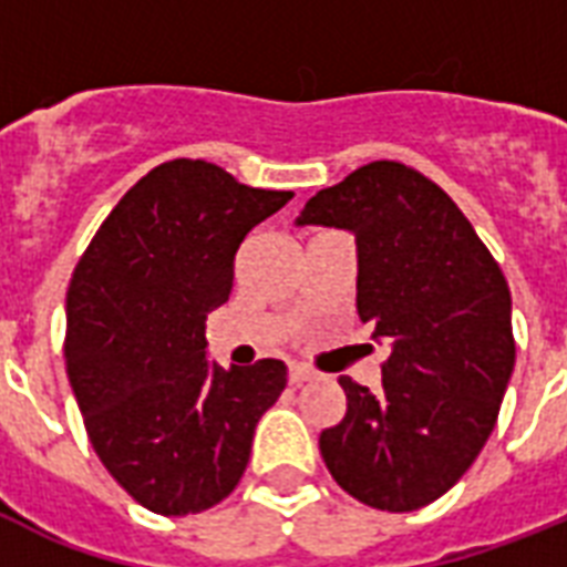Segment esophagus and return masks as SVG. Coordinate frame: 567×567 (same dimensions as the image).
Masks as SVG:
<instances>
[{"label": "esophagus", "instance_id": "obj_1", "mask_svg": "<svg viewBox=\"0 0 567 567\" xmlns=\"http://www.w3.org/2000/svg\"><path fill=\"white\" fill-rule=\"evenodd\" d=\"M318 377V373L311 371V368H306V364H291L288 368V379H291L293 385H302V382H311V379Z\"/></svg>", "mask_w": 567, "mask_h": 567}]
</instances>
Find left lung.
Segmentation results:
<instances>
[{"label": "left lung", "mask_w": 567, "mask_h": 567, "mask_svg": "<svg viewBox=\"0 0 567 567\" xmlns=\"http://www.w3.org/2000/svg\"><path fill=\"white\" fill-rule=\"evenodd\" d=\"M297 226L353 231L355 309L391 347L382 391L338 379L347 414L320 432V456L364 506L421 509L462 480L497 423L515 368L506 276L458 205L400 162L318 190Z\"/></svg>", "instance_id": "left-lung-1"}]
</instances>
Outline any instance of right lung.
Here are the masks:
<instances>
[{"instance_id":"right-lung-1","label":"right lung","mask_w":567,"mask_h":567,"mask_svg":"<svg viewBox=\"0 0 567 567\" xmlns=\"http://www.w3.org/2000/svg\"><path fill=\"white\" fill-rule=\"evenodd\" d=\"M291 190L240 185L199 158L158 164L114 205L66 288V377L109 474L144 509L196 515L247 471L258 417L288 368L205 359L235 252Z\"/></svg>"}]
</instances>
